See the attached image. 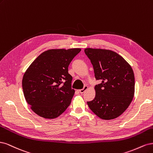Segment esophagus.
Instances as JSON below:
<instances>
[{"instance_id": "obj_1", "label": "esophagus", "mask_w": 153, "mask_h": 153, "mask_svg": "<svg viewBox=\"0 0 153 153\" xmlns=\"http://www.w3.org/2000/svg\"><path fill=\"white\" fill-rule=\"evenodd\" d=\"M88 87L87 86H85V87L83 88V89L79 90V91L80 93H81V94H82V93H83L86 90H88Z\"/></svg>"}]
</instances>
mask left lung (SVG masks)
<instances>
[{
    "label": "left lung",
    "instance_id": "left-lung-1",
    "mask_svg": "<svg viewBox=\"0 0 153 153\" xmlns=\"http://www.w3.org/2000/svg\"><path fill=\"white\" fill-rule=\"evenodd\" d=\"M97 80L95 97L87 102L90 109L102 120L115 119L124 112L135 93V77L131 67L117 53L104 49L86 48Z\"/></svg>",
    "mask_w": 153,
    "mask_h": 153
}]
</instances>
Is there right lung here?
Segmentation results:
<instances>
[{
	"label": "right lung",
	"instance_id": "obj_1",
	"mask_svg": "<svg viewBox=\"0 0 153 153\" xmlns=\"http://www.w3.org/2000/svg\"><path fill=\"white\" fill-rule=\"evenodd\" d=\"M80 48L52 49L42 53L25 72L24 97L31 109L46 119L60 116L70 105L75 91L68 72L70 63Z\"/></svg>",
	"mask_w": 153,
	"mask_h": 153
}]
</instances>
